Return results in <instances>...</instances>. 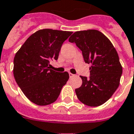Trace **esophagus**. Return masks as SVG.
Segmentation results:
<instances>
[{"mask_svg": "<svg viewBox=\"0 0 134 134\" xmlns=\"http://www.w3.org/2000/svg\"><path fill=\"white\" fill-rule=\"evenodd\" d=\"M73 76H74V75H73V73H69V77H70V78H72V77H73Z\"/></svg>", "mask_w": 134, "mask_h": 134, "instance_id": "34e87169", "label": "esophagus"}]
</instances>
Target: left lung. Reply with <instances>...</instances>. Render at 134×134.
Listing matches in <instances>:
<instances>
[{"label":"left lung","instance_id":"left-lung-1","mask_svg":"<svg viewBox=\"0 0 134 134\" xmlns=\"http://www.w3.org/2000/svg\"><path fill=\"white\" fill-rule=\"evenodd\" d=\"M68 41L76 44L84 61L92 65L89 78L80 76L82 85L75 89L78 99L90 107L104 104L118 88L122 74L116 49L105 35L95 30L75 32Z\"/></svg>","mask_w":134,"mask_h":134}]
</instances>
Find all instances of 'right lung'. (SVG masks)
<instances>
[{"instance_id":"obj_1","label":"right lung","mask_w":134,"mask_h":134,"mask_svg":"<svg viewBox=\"0 0 134 134\" xmlns=\"http://www.w3.org/2000/svg\"><path fill=\"white\" fill-rule=\"evenodd\" d=\"M72 32L44 29L37 31L23 44L14 58L13 74L26 97L37 105H48L59 97L69 78L68 72L49 69L57 60L62 44Z\"/></svg>"}]
</instances>
